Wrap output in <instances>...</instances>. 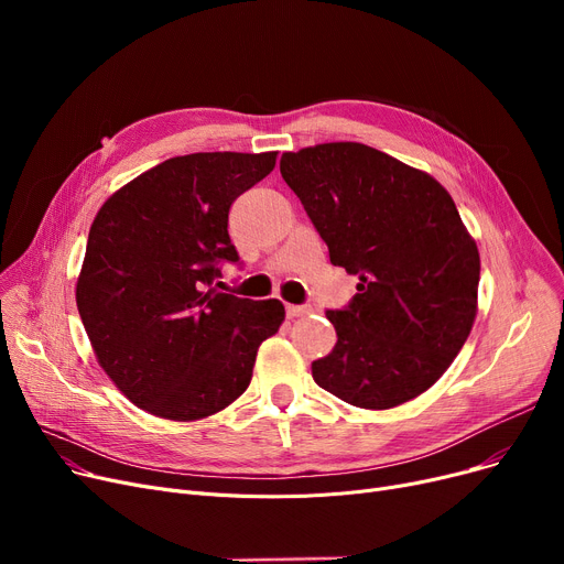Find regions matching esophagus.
<instances>
[{"label": "esophagus", "mask_w": 564, "mask_h": 564, "mask_svg": "<svg viewBox=\"0 0 564 564\" xmlns=\"http://www.w3.org/2000/svg\"><path fill=\"white\" fill-rule=\"evenodd\" d=\"M285 313H288V317H302V315H308V313H311V306L288 304V306H285Z\"/></svg>", "instance_id": "obj_1"}]
</instances>
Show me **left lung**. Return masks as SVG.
<instances>
[{"label": "left lung", "mask_w": 564, "mask_h": 564, "mask_svg": "<svg viewBox=\"0 0 564 564\" xmlns=\"http://www.w3.org/2000/svg\"><path fill=\"white\" fill-rule=\"evenodd\" d=\"M281 175L329 247L357 274L338 343L313 361L319 389L361 409L425 393L451 368L478 313L480 253L453 196L421 169L357 141L283 153Z\"/></svg>", "instance_id": "8db88e82"}]
</instances>
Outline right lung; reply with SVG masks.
<instances>
[{"label":"right lung","mask_w":564,"mask_h":564,"mask_svg":"<svg viewBox=\"0 0 564 564\" xmlns=\"http://www.w3.org/2000/svg\"><path fill=\"white\" fill-rule=\"evenodd\" d=\"M274 164V151L171 158L113 192L88 230L79 317L116 389L153 416L187 423L226 409L285 319L279 300L215 285L219 262L240 260L230 205Z\"/></svg>","instance_id":"obj_1"}]
</instances>
